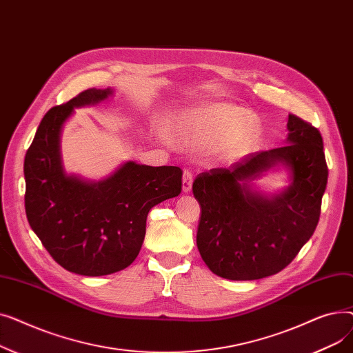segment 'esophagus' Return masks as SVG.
<instances>
[{
	"label": "esophagus",
	"mask_w": 353,
	"mask_h": 353,
	"mask_svg": "<svg viewBox=\"0 0 353 353\" xmlns=\"http://www.w3.org/2000/svg\"><path fill=\"white\" fill-rule=\"evenodd\" d=\"M192 184H193V174L190 170H184L183 172V192L189 193L192 190Z\"/></svg>",
	"instance_id": "34e87169"
}]
</instances>
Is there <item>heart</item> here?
<instances>
[{
	"instance_id": "1",
	"label": "heart",
	"mask_w": 353,
	"mask_h": 353,
	"mask_svg": "<svg viewBox=\"0 0 353 353\" xmlns=\"http://www.w3.org/2000/svg\"><path fill=\"white\" fill-rule=\"evenodd\" d=\"M170 132L186 148H203L219 143L216 154L232 159L259 139L261 124L245 108L213 104L180 116L172 123Z\"/></svg>"
}]
</instances>
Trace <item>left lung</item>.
<instances>
[{
  "label": "left lung",
  "mask_w": 353,
  "mask_h": 353,
  "mask_svg": "<svg viewBox=\"0 0 353 353\" xmlns=\"http://www.w3.org/2000/svg\"><path fill=\"white\" fill-rule=\"evenodd\" d=\"M283 147L256 152L229 169H212L193 181L201 208L197 249L203 262L230 281L262 279L283 270L312 237L327 183L323 140L316 127L289 114ZM282 163L291 186L266 196L250 181Z\"/></svg>",
  "instance_id": "1"
}]
</instances>
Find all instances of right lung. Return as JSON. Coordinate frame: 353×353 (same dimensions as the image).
<instances>
[{
	"label": "right lung",
	"mask_w": 353,
	"mask_h": 353,
	"mask_svg": "<svg viewBox=\"0 0 353 353\" xmlns=\"http://www.w3.org/2000/svg\"><path fill=\"white\" fill-rule=\"evenodd\" d=\"M113 90L88 88L43 117L24 160L26 213L34 233L65 270L120 272L134 262L152 208L181 192L180 167L127 161L100 181L67 174L60 136L74 107L94 105Z\"/></svg>",
	"instance_id": "add662e5"
}]
</instances>
